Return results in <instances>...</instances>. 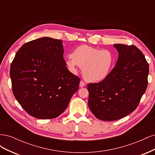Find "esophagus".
Listing matches in <instances>:
<instances>
[{
	"mask_svg": "<svg viewBox=\"0 0 155 155\" xmlns=\"http://www.w3.org/2000/svg\"><path fill=\"white\" fill-rule=\"evenodd\" d=\"M85 82H83V81H81L80 83H79V87H85Z\"/></svg>",
	"mask_w": 155,
	"mask_h": 155,
	"instance_id": "1",
	"label": "esophagus"
}]
</instances>
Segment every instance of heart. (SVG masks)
<instances>
[{
	"mask_svg": "<svg viewBox=\"0 0 155 155\" xmlns=\"http://www.w3.org/2000/svg\"><path fill=\"white\" fill-rule=\"evenodd\" d=\"M66 65L74 74L78 67L83 68V76L86 81L100 82L110 74L114 65V56L110 51L100 50L87 45L75 48L66 61Z\"/></svg>",
	"mask_w": 155,
	"mask_h": 155,
	"instance_id": "1",
	"label": "heart"
}]
</instances>
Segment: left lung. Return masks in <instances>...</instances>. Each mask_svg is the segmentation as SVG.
Returning a JSON list of instances; mask_svg holds the SVG:
<instances>
[{"label":"left lung","mask_w":155,"mask_h":155,"mask_svg":"<svg viewBox=\"0 0 155 155\" xmlns=\"http://www.w3.org/2000/svg\"><path fill=\"white\" fill-rule=\"evenodd\" d=\"M118 59L106 79L89 83L88 107L97 119L114 121L137 109L147 89L149 64L137 46L115 44Z\"/></svg>","instance_id":"8db88e82"}]
</instances>
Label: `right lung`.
<instances>
[{
  "instance_id": "1",
  "label": "right lung",
  "mask_w": 155,
  "mask_h": 155,
  "mask_svg": "<svg viewBox=\"0 0 155 155\" xmlns=\"http://www.w3.org/2000/svg\"><path fill=\"white\" fill-rule=\"evenodd\" d=\"M63 53L61 40L41 37L23 45L12 63L13 95L36 118H57L78 90L80 79L67 69Z\"/></svg>"
}]
</instances>
